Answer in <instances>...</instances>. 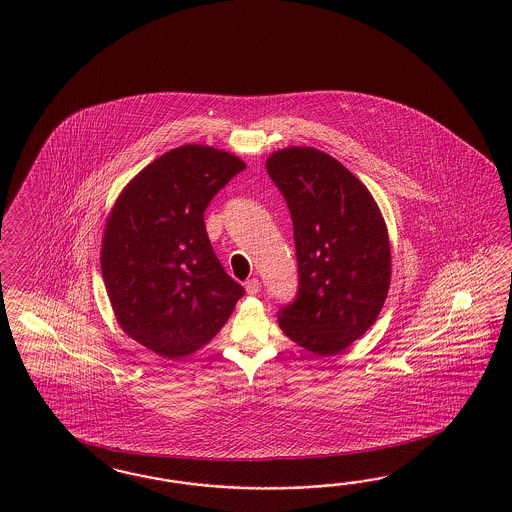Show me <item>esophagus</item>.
Listing matches in <instances>:
<instances>
[{"label":"esophagus","mask_w":512,"mask_h":512,"mask_svg":"<svg viewBox=\"0 0 512 512\" xmlns=\"http://www.w3.org/2000/svg\"><path fill=\"white\" fill-rule=\"evenodd\" d=\"M246 291H248V295H257L261 291V281L257 278L248 279L246 281Z\"/></svg>","instance_id":"obj_1"}]
</instances>
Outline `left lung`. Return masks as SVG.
<instances>
[{
  "label": "left lung",
  "mask_w": 512,
  "mask_h": 512,
  "mask_svg": "<svg viewBox=\"0 0 512 512\" xmlns=\"http://www.w3.org/2000/svg\"><path fill=\"white\" fill-rule=\"evenodd\" d=\"M266 171L291 210L300 281L279 328L310 353L338 355L370 330L387 300L385 217L368 187L317 148L276 150Z\"/></svg>",
  "instance_id": "1"
}]
</instances>
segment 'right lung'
Returning <instances> with one entry per match:
<instances>
[{
    "mask_svg": "<svg viewBox=\"0 0 512 512\" xmlns=\"http://www.w3.org/2000/svg\"><path fill=\"white\" fill-rule=\"evenodd\" d=\"M246 163L184 144L129 180L110 210L101 270L120 328L159 357L199 351L244 295L210 246L204 210Z\"/></svg>",
    "mask_w": 512,
    "mask_h": 512,
    "instance_id": "obj_1",
    "label": "right lung"
}]
</instances>
